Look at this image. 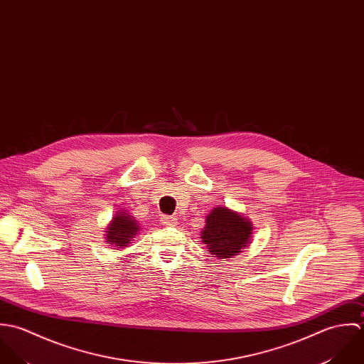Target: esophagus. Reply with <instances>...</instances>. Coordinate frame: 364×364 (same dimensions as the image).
Instances as JSON below:
<instances>
[{"label": "esophagus", "mask_w": 364, "mask_h": 364, "mask_svg": "<svg viewBox=\"0 0 364 364\" xmlns=\"http://www.w3.org/2000/svg\"><path fill=\"white\" fill-rule=\"evenodd\" d=\"M161 225L163 226H174L176 223H177V218H174V217H167V215H164V217H161Z\"/></svg>", "instance_id": "34e87169"}]
</instances>
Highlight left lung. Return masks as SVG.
I'll return each mask as SVG.
<instances>
[{
	"label": "left lung",
	"mask_w": 364,
	"mask_h": 364,
	"mask_svg": "<svg viewBox=\"0 0 364 364\" xmlns=\"http://www.w3.org/2000/svg\"><path fill=\"white\" fill-rule=\"evenodd\" d=\"M203 242L220 259L236 256L252 235V223L228 208H214L201 232Z\"/></svg>",
	"instance_id": "8db88e82"
}]
</instances>
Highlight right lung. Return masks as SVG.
Listing matches in <instances>:
<instances>
[{"label": "right lung", "mask_w": 364, "mask_h": 364, "mask_svg": "<svg viewBox=\"0 0 364 364\" xmlns=\"http://www.w3.org/2000/svg\"><path fill=\"white\" fill-rule=\"evenodd\" d=\"M138 226L139 225L135 219L131 218V215H125V213H121L114 217L111 225L108 226L107 240H109L115 246H127L129 239L134 237V235L136 233Z\"/></svg>", "instance_id": "right-lung-1"}]
</instances>
